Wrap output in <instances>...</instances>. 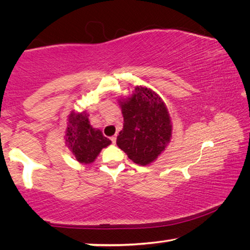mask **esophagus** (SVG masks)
<instances>
[{
	"instance_id": "34e87169",
	"label": "esophagus",
	"mask_w": 250,
	"mask_h": 250,
	"mask_svg": "<svg viewBox=\"0 0 250 250\" xmlns=\"http://www.w3.org/2000/svg\"><path fill=\"white\" fill-rule=\"evenodd\" d=\"M110 140H111V142L113 143V145H115L116 141H117V137H115V135H113V137L110 138Z\"/></svg>"
}]
</instances>
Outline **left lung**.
I'll return each mask as SVG.
<instances>
[{
  "instance_id": "1",
  "label": "left lung",
  "mask_w": 250,
  "mask_h": 250,
  "mask_svg": "<svg viewBox=\"0 0 250 250\" xmlns=\"http://www.w3.org/2000/svg\"><path fill=\"white\" fill-rule=\"evenodd\" d=\"M118 101L125 122L117 146L135 164L149 166L171 141L173 129L167 104L145 86H137L132 95Z\"/></svg>"
}]
</instances>
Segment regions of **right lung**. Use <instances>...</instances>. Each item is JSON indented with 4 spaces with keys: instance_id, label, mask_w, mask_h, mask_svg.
I'll return each instance as SVG.
<instances>
[{
    "instance_id": "add662e5",
    "label": "right lung",
    "mask_w": 250,
    "mask_h": 250,
    "mask_svg": "<svg viewBox=\"0 0 250 250\" xmlns=\"http://www.w3.org/2000/svg\"><path fill=\"white\" fill-rule=\"evenodd\" d=\"M88 117L86 111L76 112L73 110L68 115L65 132L67 146L82 164L94 162L100 151L111 143L99 129L92 128Z\"/></svg>"
}]
</instances>
